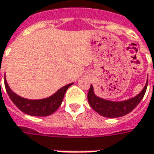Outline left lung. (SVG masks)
<instances>
[{"instance_id": "8db88e82", "label": "left lung", "mask_w": 154, "mask_h": 154, "mask_svg": "<svg viewBox=\"0 0 154 154\" xmlns=\"http://www.w3.org/2000/svg\"><path fill=\"white\" fill-rule=\"evenodd\" d=\"M147 87L148 81L143 91L138 95L131 99L123 101H111L96 96L94 93L93 86L91 85L87 95L88 101L91 107L100 115L109 118L120 117L130 113L139 104L140 101L143 98Z\"/></svg>"}]
</instances>
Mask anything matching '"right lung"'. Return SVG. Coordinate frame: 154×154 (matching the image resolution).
Here are the masks:
<instances>
[{
    "mask_svg": "<svg viewBox=\"0 0 154 154\" xmlns=\"http://www.w3.org/2000/svg\"><path fill=\"white\" fill-rule=\"evenodd\" d=\"M4 82L6 92L11 101L17 106V107H18L19 110L27 115L34 116H47L57 111L63 101L67 89L74 84L71 83L59 89L54 95L45 99L28 100L22 98L11 91L7 85L6 77L4 78Z\"/></svg>",
    "mask_w": 154,
    "mask_h": 154,
    "instance_id": "add662e5",
    "label": "right lung"
}]
</instances>
